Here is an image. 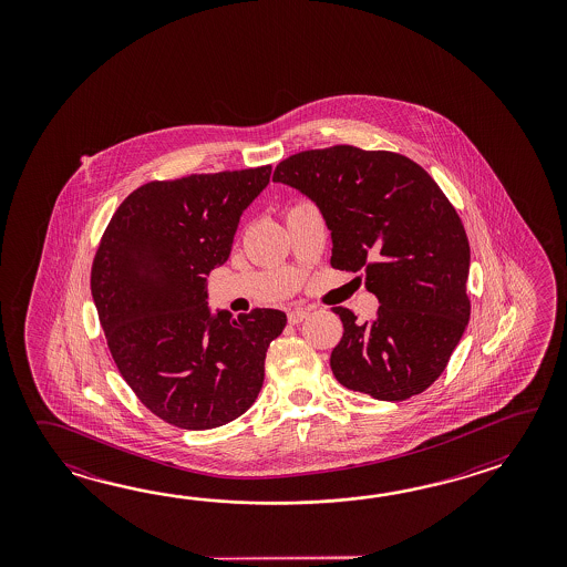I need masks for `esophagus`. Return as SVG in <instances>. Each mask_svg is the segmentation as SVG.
<instances>
[{
  "instance_id": "1",
  "label": "esophagus",
  "mask_w": 567,
  "mask_h": 567,
  "mask_svg": "<svg viewBox=\"0 0 567 567\" xmlns=\"http://www.w3.org/2000/svg\"><path fill=\"white\" fill-rule=\"evenodd\" d=\"M308 316V310H300V308H296V310H289L288 312V322L289 324H300L301 320Z\"/></svg>"
}]
</instances>
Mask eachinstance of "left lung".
<instances>
[{"label":"left lung","instance_id":"8db88e82","mask_svg":"<svg viewBox=\"0 0 567 567\" xmlns=\"http://www.w3.org/2000/svg\"><path fill=\"white\" fill-rule=\"evenodd\" d=\"M274 182L310 196L332 235L330 264L379 298L373 322L332 308L344 332L340 385L381 401L420 395L444 373L471 318V245L456 208L410 157L332 145L281 159Z\"/></svg>","mask_w":567,"mask_h":567}]
</instances>
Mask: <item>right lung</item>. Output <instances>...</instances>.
<instances>
[{
	"instance_id": "1",
	"label": "right lung",
	"mask_w": 567,
	"mask_h": 567,
	"mask_svg": "<svg viewBox=\"0 0 567 567\" xmlns=\"http://www.w3.org/2000/svg\"><path fill=\"white\" fill-rule=\"evenodd\" d=\"M271 166L152 181L103 233L91 291L109 352L135 398L182 430H213L254 405L286 313L210 316L206 276L229 259L241 213Z\"/></svg>"
}]
</instances>
